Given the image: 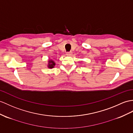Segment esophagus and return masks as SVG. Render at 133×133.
I'll use <instances>...</instances> for the list:
<instances>
[{
  "label": "esophagus",
  "mask_w": 133,
  "mask_h": 133,
  "mask_svg": "<svg viewBox=\"0 0 133 133\" xmlns=\"http://www.w3.org/2000/svg\"><path fill=\"white\" fill-rule=\"evenodd\" d=\"M72 52H66V55H68V56H70V55H72Z\"/></svg>",
  "instance_id": "34e87169"
}]
</instances>
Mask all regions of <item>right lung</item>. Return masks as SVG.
<instances>
[{
  "label": "right lung",
  "mask_w": 133,
  "mask_h": 133,
  "mask_svg": "<svg viewBox=\"0 0 133 133\" xmlns=\"http://www.w3.org/2000/svg\"><path fill=\"white\" fill-rule=\"evenodd\" d=\"M49 63H48V67L49 68H54V65H55V63H54V61H52V60H49Z\"/></svg>",
  "instance_id": "right-lung-1"
}]
</instances>
